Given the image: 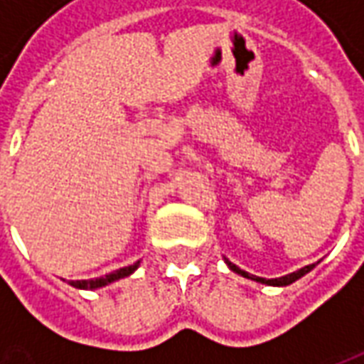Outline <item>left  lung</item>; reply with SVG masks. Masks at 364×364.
Returning a JSON list of instances; mask_svg holds the SVG:
<instances>
[{"label":"left lung","instance_id":"1","mask_svg":"<svg viewBox=\"0 0 364 364\" xmlns=\"http://www.w3.org/2000/svg\"><path fill=\"white\" fill-rule=\"evenodd\" d=\"M226 263H228V267L234 271V273L242 274V277H245V279H252V281H257V282H263V284H274V287H287V284H290V282H294L296 279H300V277H304L308 271H312L314 265H306V267L298 269V271H294V273L290 274H284V277H279V279H263V277H255V274H250L245 273V271H242L240 267H236L232 261L226 259Z\"/></svg>","mask_w":364,"mask_h":364}]
</instances>
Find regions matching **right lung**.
<instances>
[{"label":"right lung","mask_w":364,"mask_h":364,"mask_svg":"<svg viewBox=\"0 0 364 364\" xmlns=\"http://www.w3.org/2000/svg\"><path fill=\"white\" fill-rule=\"evenodd\" d=\"M138 267V261H136L134 265H128V267H122L119 271H114L111 274H105L101 279H91V281H72L70 284L75 287V289H85V290H91V289H99V287H105V284H109L112 281H119L122 277H128V274L132 273L134 269Z\"/></svg>","instance_id":"right-lung-1"}]
</instances>
